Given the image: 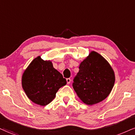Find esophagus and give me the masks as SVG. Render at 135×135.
Here are the masks:
<instances>
[{"label": "esophagus", "mask_w": 135, "mask_h": 135, "mask_svg": "<svg viewBox=\"0 0 135 135\" xmlns=\"http://www.w3.org/2000/svg\"><path fill=\"white\" fill-rule=\"evenodd\" d=\"M66 81H67L68 84H69V83H71V79H70V78H67V79H66Z\"/></svg>", "instance_id": "esophagus-1"}]
</instances>
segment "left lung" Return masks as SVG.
<instances>
[{
	"label": "left lung",
	"instance_id": "8db88e82",
	"mask_svg": "<svg viewBox=\"0 0 135 135\" xmlns=\"http://www.w3.org/2000/svg\"><path fill=\"white\" fill-rule=\"evenodd\" d=\"M73 87L78 97L89 105L104 100L113 88L115 76L108 61L93 51L80 64Z\"/></svg>",
	"mask_w": 135,
	"mask_h": 135
}]
</instances>
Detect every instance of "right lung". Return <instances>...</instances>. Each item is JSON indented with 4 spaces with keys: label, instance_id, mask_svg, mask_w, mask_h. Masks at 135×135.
Here are the masks:
<instances>
[{
    "label": "right lung",
    "instance_id": "add662e5",
    "mask_svg": "<svg viewBox=\"0 0 135 135\" xmlns=\"http://www.w3.org/2000/svg\"><path fill=\"white\" fill-rule=\"evenodd\" d=\"M66 83V79L53 68L52 62L44 61L40 56L31 62L22 78L26 95L32 102L41 106L51 103L59 88Z\"/></svg>",
    "mask_w": 135,
    "mask_h": 135
}]
</instances>
